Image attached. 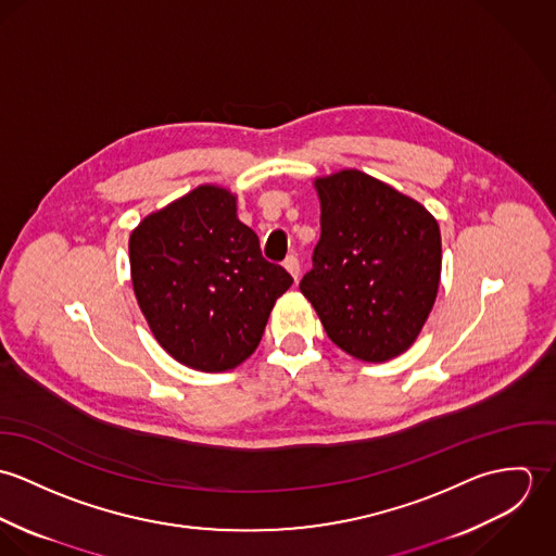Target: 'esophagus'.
I'll return each mask as SVG.
<instances>
[{"label":"esophagus","instance_id":"esophagus-1","mask_svg":"<svg viewBox=\"0 0 556 556\" xmlns=\"http://www.w3.org/2000/svg\"><path fill=\"white\" fill-rule=\"evenodd\" d=\"M285 269L293 276V280L298 282V278H300V261H298V256H287V261H285Z\"/></svg>","mask_w":556,"mask_h":556}]
</instances>
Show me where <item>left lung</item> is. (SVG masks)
I'll return each instance as SVG.
<instances>
[{"label": "left lung", "instance_id": "1", "mask_svg": "<svg viewBox=\"0 0 556 556\" xmlns=\"http://www.w3.org/2000/svg\"><path fill=\"white\" fill-rule=\"evenodd\" d=\"M320 239L300 289L333 344L362 362L404 353L434 306L441 231L390 184L342 168L315 179Z\"/></svg>", "mask_w": 556, "mask_h": 556}]
</instances>
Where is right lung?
I'll return each mask as SVG.
<instances>
[{"label": "right lung", "mask_w": 556, "mask_h": 556, "mask_svg": "<svg viewBox=\"0 0 556 556\" xmlns=\"http://www.w3.org/2000/svg\"><path fill=\"white\" fill-rule=\"evenodd\" d=\"M130 276L160 346L201 372L238 368L258 346L276 300L293 285L263 258L238 197L203 184L130 233Z\"/></svg>", "instance_id": "right-lung-1"}]
</instances>
